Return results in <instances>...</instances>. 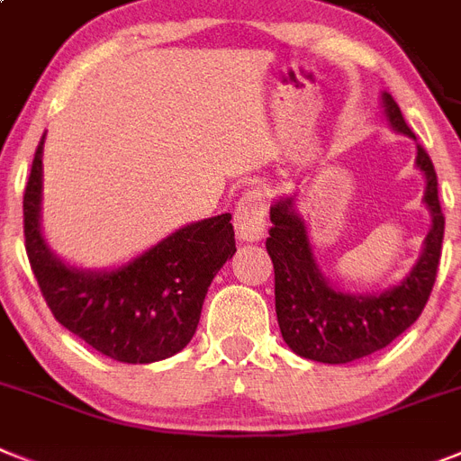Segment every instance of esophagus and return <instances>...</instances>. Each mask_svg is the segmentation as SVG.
<instances>
[{
	"label": "esophagus",
	"mask_w": 461,
	"mask_h": 461,
	"mask_svg": "<svg viewBox=\"0 0 461 461\" xmlns=\"http://www.w3.org/2000/svg\"><path fill=\"white\" fill-rule=\"evenodd\" d=\"M267 211H269V201L260 187L243 192L234 208V227L241 241H260L265 237Z\"/></svg>",
	"instance_id": "obj_1"
}]
</instances>
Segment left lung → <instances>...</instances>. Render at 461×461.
Here are the masks:
<instances>
[{"label":"left lung","instance_id":"8db88e82","mask_svg":"<svg viewBox=\"0 0 461 461\" xmlns=\"http://www.w3.org/2000/svg\"><path fill=\"white\" fill-rule=\"evenodd\" d=\"M382 105L389 126L417 140L401 107L386 91L382 93ZM415 164L427 177L424 206L431 212V230L424 239L420 260L403 281L380 293L358 295L332 285L316 262L307 224L295 211V196L272 203L267 253L274 262L276 319L284 342L297 356L332 366L356 361L384 349L420 319L436 284L446 218L440 211L434 164L421 145H417Z\"/></svg>","mask_w":461,"mask_h":461}]
</instances>
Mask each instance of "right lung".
I'll return each instance as SVG.
<instances>
[{
    "mask_svg": "<svg viewBox=\"0 0 461 461\" xmlns=\"http://www.w3.org/2000/svg\"><path fill=\"white\" fill-rule=\"evenodd\" d=\"M44 138L23 196L25 250L46 304L60 326L122 363L176 356L194 338L208 285L237 253L231 215L185 224L117 269H79L41 234Z\"/></svg>",
    "mask_w": 461,
    "mask_h": 461,
    "instance_id": "1",
    "label": "right lung"
}]
</instances>
